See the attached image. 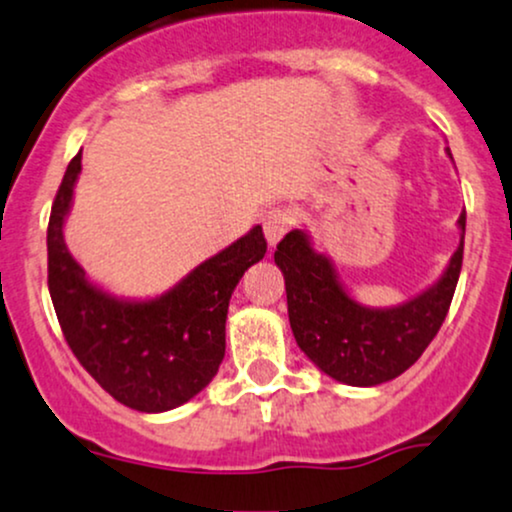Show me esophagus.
<instances>
[{"mask_svg": "<svg viewBox=\"0 0 512 512\" xmlns=\"http://www.w3.org/2000/svg\"><path fill=\"white\" fill-rule=\"evenodd\" d=\"M290 227H292L290 210L273 208V210H268L266 215H263V234H266L270 246L278 244L280 239L287 234V230H290Z\"/></svg>", "mask_w": 512, "mask_h": 512, "instance_id": "34e87169", "label": "esophagus"}]
</instances>
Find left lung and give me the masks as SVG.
<instances>
[{
	"instance_id": "obj_1",
	"label": "left lung",
	"mask_w": 512,
	"mask_h": 512,
	"mask_svg": "<svg viewBox=\"0 0 512 512\" xmlns=\"http://www.w3.org/2000/svg\"><path fill=\"white\" fill-rule=\"evenodd\" d=\"M446 153L453 160L450 148ZM458 230L460 244L441 278L395 306L357 302L311 234L302 227L287 232L275 263L285 278L287 314L299 350L318 371L345 386L371 388L405 374L436 338L453 302L465 246V210Z\"/></svg>"
}]
</instances>
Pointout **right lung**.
Listing matches in <instances>:
<instances>
[{
	"label": "right lung",
	"instance_id": "1",
	"mask_svg": "<svg viewBox=\"0 0 512 512\" xmlns=\"http://www.w3.org/2000/svg\"><path fill=\"white\" fill-rule=\"evenodd\" d=\"M78 174L81 153L66 167L47 227V285L59 326L114 400L138 412H170L218 374L227 306L244 270L266 256L263 230L251 227L158 297H117L88 278L64 242Z\"/></svg>",
	"mask_w": 512,
	"mask_h": 512
}]
</instances>
